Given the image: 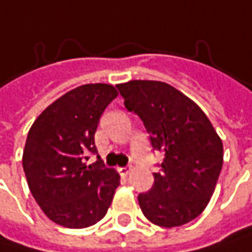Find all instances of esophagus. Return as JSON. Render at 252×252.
<instances>
[{"instance_id":"1","label":"esophagus","mask_w":252,"mask_h":252,"mask_svg":"<svg viewBox=\"0 0 252 252\" xmlns=\"http://www.w3.org/2000/svg\"><path fill=\"white\" fill-rule=\"evenodd\" d=\"M129 172H130V166H123V168H119V173H120L122 176H127V175H129Z\"/></svg>"}]
</instances>
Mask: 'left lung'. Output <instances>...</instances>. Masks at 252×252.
Listing matches in <instances>:
<instances>
[{
  "label": "left lung",
  "instance_id": "1",
  "mask_svg": "<svg viewBox=\"0 0 252 252\" xmlns=\"http://www.w3.org/2000/svg\"><path fill=\"white\" fill-rule=\"evenodd\" d=\"M125 106L143 122L155 151L165 153L155 184L137 201L159 226L188 224L208 205L222 169V140L201 107L166 83L117 84Z\"/></svg>",
  "mask_w": 252,
  "mask_h": 252
}]
</instances>
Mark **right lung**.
I'll return each instance as SVG.
<instances>
[{
    "mask_svg": "<svg viewBox=\"0 0 252 252\" xmlns=\"http://www.w3.org/2000/svg\"><path fill=\"white\" fill-rule=\"evenodd\" d=\"M117 90L94 83L70 90L32 123L23 153V168L35 202L56 224L86 228L106 215L120 176L97 160L94 133L100 116Z\"/></svg>",
    "mask_w": 252,
    "mask_h": 252,
    "instance_id": "add662e5",
    "label": "right lung"
}]
</instances>
